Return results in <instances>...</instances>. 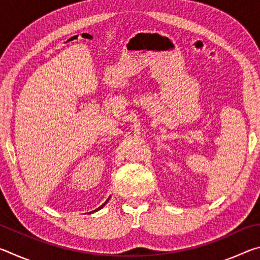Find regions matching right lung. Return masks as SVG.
Masks as SVG:
<instances>
[{
  "label": "right lung",
  "mask_w": 260,
  "mask_h": 260,
  "mask_svg": "<svg viewBox=\"0 0 260 260\" xmlns=\"http://www.w3.org/2000/svg\"><path fill=\"white\" fill-rule=\"evenodd\" d=\"M109 199H110V197H109ZM109 199H108L107 201H105V202H104V203H103L102 205H101L99 209H96V210H94V211H91V212H89V213H94V212H96V211H99V210H101V209H102V208H103V206H104L105 204H107V203H108V202H109Z\"/></svg>",
  "instance_id": "1"
}]
</instances>
